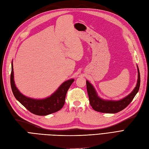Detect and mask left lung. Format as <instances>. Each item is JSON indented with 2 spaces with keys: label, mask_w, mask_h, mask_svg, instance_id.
Listing matches in <instances>:
<instances>
[{
  "label": "left lung",
  "mask_w": 149,
  "mask_h": 149,
  "mask_svg": "<svg viewBox=\"0 0 149 149\" xmlns=\"http://www.w3.org/2000/svg\"><path fill=\"white\" fill-rule=\"evenodd\" d=\"M138 71V79L136 86L133 91L128 96L122 99L119 101L112 100H104L100 98L97 96V94L93 85L88 81H86L87 91L89 96V103L92 108L97 112H103V113H117L123 110L132 102L134 97L139 91L141 84V77H140V72L137 66Z\"/></svg>",
  "instance_id": "1"
}]
</instances>
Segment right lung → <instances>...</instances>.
I'll use <instances>...</instances> for the list:
<instances>
[{
  "label": "right lung",
  "mask_w": 149,
  "mask_h": 149,
  "mask_svg": "<svg viewBox=\"0 0 149 149\" xmlns=\"http://www.w3.org/2000/svg\"><path fill=\"white\" fill-rule=\"evenodd\" d=\"M13 63L10 75V84L13 95L26 109L38 116H47L60 111L63 107L65 102L66 94L74 79L67 80L62 83L56 91L50 96L42 100H36L23 95L17 89L13 79Z\"/></svg>",
  "instance_id": "add662e5"
}]
</instances>
